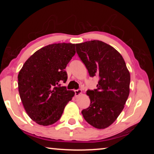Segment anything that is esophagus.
<instances>
[{
  "label": "esophagus",
  "mask_w": 154,
  "mask_h": 154,
  "mask_svg": "<svg viewBox=\"0 0 154 154\" xmlns=\"http://www.w3.org/2000/svg\"><path fill=\"white\" fill-rule=\"evenodd\" d=\"M75 96H79V95H81L82 94V90H80V89L75 90Z\"/></svg>",
  "instance_id": "esophagus-1"
}]
</instances>
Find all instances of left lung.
Instances as JSON below:
<instances>
[{"label":"left lung","mask_w":154,"mask_h":154,"mask_svg":"<svg viewBox=\"0 0 154 154\" xmlns=\"http://www.w3.org/2000/svg\"><path fill=\"white\" fill-rule=\"evenodd\" d=\"M76 51L90 76L100 77L97 89L87 91L90 105L82 115L91 126L106 128L124 108L130 93V72L121 54L101 41L76 44Z\"/></svg>","instance_id":"left-lung-1"}]
</instances>
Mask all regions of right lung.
<instances>
[{"label": "right lung", "instance_id": "1", "mask_svg": "<svg viewBox=\"0 0 154 154\" xmlns=\"http://www.w3.org/2000/svg\"><path fill=\"white\" fill-rule=\"evenodd\" d=\"M75 54V44L54 43L28 58L18 74V90L28 116L36 124L49 126L59 120L75 95L60 83L67 80L66 65Z\"/></svg>", "mask_w": 154, "mask_h": 154}]
</instances>
